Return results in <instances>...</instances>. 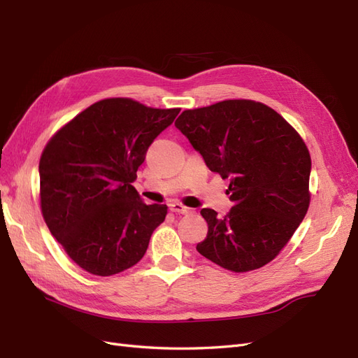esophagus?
Wrapping results in <instances>:
<instances>
[{
  "mask_svg": "<svg viewBox=\"0 0 358 358\" xmlns=\"http://www.w3.org/2000/svg\"><path fill=\"white\" fill-rule=\"evenodd\" d=\"M169 208H170V210H171V212L180 213V215H187V213H189V212H191V210L187 208V206H183V204L178 203V201H171V203L169 204Z\"/></svg>",
  "mask_w": 358,
  "mask_h": 358,
  "instance_id": "34e87169",
  "label": "esophagus"
}]
</instances>
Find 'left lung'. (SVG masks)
<instances>
[{
  "mask_svg": "<svg viewBox=\"0 0 358 358\" xmlns=\"http://www.w3.org/2000/svg\"><path fill=\"white\" fill-rule=\"evenodd\" d=\"M176 128L210 171L230 178L234 206L209 225L197 251L231 272H249L279 254L309 208L310 155L299 133L263 103L225 100L182 112Z\"/></svg>",
  "mask_w": 358,
  "mask_h": 358,
  "instance_id": "obj_1",
  "label": "left lung"
}]
</instances>
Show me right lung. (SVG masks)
Here are the masks:
<instances>
[{
  "label": "right lung",
  "instance_id": "1",
  "mask_svg": "<svg viewBox=\"0 0 358 358\" xmlns=\"http://www.w3.org/2000/svg\"><path fill=\"white\" fill-rule=\"evenodd\" d=\"M180 109L131 99L90 106L53 136L40 158L41 213L73 262L110 276L143 258L166 220V204H145L133 187L148 148Z\"/></svg>",
  "mask_w": 358,
  "mask_h": 358
}]
</instances>
